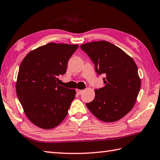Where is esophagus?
Wrapping results in <instances>:
<instances>
[{
	"mask_svg": "<svg viewBox=\"0 0 160 160\" xmlns=\"http://www.w3.org/2000/svg\"><path fill=\"white\" fill-rule=\"evenodd\" d=\"M82 92H83V91H82V90H81V89H76V93H78V95H80L81 93H82Z\"/></svg>",
	"mask_w": 160,
	"mask_h": 160,
	"instance_id": "34e87169",
	"label": "esophagus"
}]
</instances>
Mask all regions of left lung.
Wrapping results in <instances>:
<instances>
[{
    "label": "left lung",
    "mask_w": 160,
    "mask_h": 160,
    "mask_svg": "<svg viewBox=\"0 0 160 160\" xmlns=\"http://www.w3.org/2000/svg\"><path fill=\"white\" fill-rule=\"evenodd\" d=\"M93 64L98 74L104 73L105 86L96 89L95 98L86 105L104 122H114L125 117L134 107L141 87L138 68L133 59L107 41L81 45Z\"/></svg>",
    "instance_id": "1"
}]
</instances>
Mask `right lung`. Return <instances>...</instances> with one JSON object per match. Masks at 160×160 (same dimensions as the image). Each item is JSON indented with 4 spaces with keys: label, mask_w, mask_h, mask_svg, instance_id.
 <instances>
[{
    "label": "right lung",
    "mask_w": 160,
    "mask_h": 160,
    "mask_svg": "<svg viewBox=\"0 0 160 160\" xmlns=\"http://www.w3.org/2000/svg\"><path fill=\"white\" fill-rule=\"evenodd\" d=\"M78 44L48 43L29 52L20 64L16 92L32 123L44 130L54 128L68 114L76 90L57 83L67 71Z\"/></svg>",
    "instance_id": "right-lung-1"
}]
</instances>
